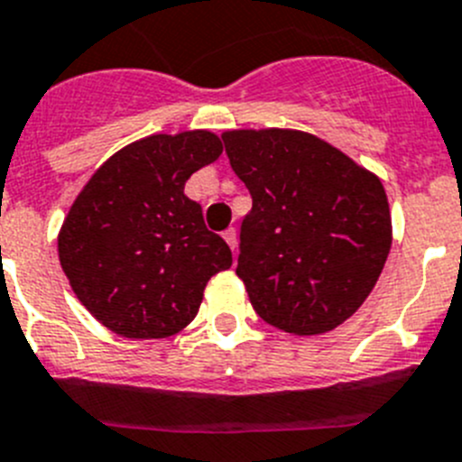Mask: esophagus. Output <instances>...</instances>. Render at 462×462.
<instances>
[{
	"label": "esophagus",
	"mask_w": 462,
	"mask_h": 462,
	"mask_svg": "<svg viewBox=\"0 0 462 462\" xmlns=\"http://www.w3.org/2000/svg\"><path fill=\"white\" fill-rule=\"evenodd\" d=\"M223 239H226L227 244H230L232 251H236V241H239V235H236L235 227H227V230L223 232Z\"/></svg>",
	"instance_id": "obj_1"
}]
</instances>
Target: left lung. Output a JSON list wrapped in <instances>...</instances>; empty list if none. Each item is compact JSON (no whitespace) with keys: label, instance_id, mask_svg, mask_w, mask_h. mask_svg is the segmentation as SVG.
Returning <instances> with one entry per match:
<instances>
[{"label":"left lung","instance_id":"obj_1","mask_svg":"<svg viewBox=\"0 0 462 462\" xmlns=\"http://www.w3.org/2000/svg\"><path fill=\"white\" fill-rule=\"evenodd\" d=\"M253 198L236 276L264 322L294 336L336 329L375 288L392 248L382 181L310 133H223Z\"/></svg>","mask_w":462,"mask_h":462}]
</instances>
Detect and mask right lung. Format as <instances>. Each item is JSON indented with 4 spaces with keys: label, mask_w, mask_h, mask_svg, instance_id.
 <instances>
[{
    "label": "right lung",
    "mask_w": 462,
    "mask_h": 462,
    "mask_svg": "<svg viewBox=\"0 0 462 462\" xmlns=\"http://www.w3.org/2000/svg\"><path fill=\"white\" fill-rule=\"evenodd\" d=\"M223 153L211 131L149 135L91 174L64 218L57 251L70 288L124 338H168L193 322L207 281L232 264L184 195L193 172Z\"/></svg>",
    "instance_id": "1"
}]
</instances>
